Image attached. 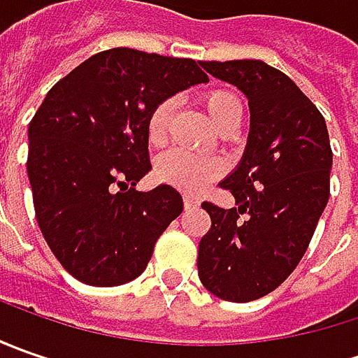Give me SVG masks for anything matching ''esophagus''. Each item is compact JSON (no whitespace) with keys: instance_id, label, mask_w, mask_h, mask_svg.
<instances>
[{"instance_id":"esophagus-1","label":"esophagus","mask_w":358,"mask_h":358,"mask_svg":"<svg viewBox=\"0 0 358 358\" xmlns=\"http://www.w3.org/2000/svg\"><path fill=\"white\" fill-rule=\"evenodd\" d=\"M183 205H185V209H195V207H199V199L191 197V195H185L183 197Z\"/></svg>"}]
</instances>
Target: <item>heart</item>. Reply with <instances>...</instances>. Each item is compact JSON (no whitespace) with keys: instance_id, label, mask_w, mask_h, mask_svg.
I'll list each match as a JSON object with an SVG mask.
<instances>
[{"instance_id":"obj_1","label":"heart","mask_w":358,"mask_h":358,"mask_svg":"<svg viewBox=\"0 0 358 358\" xmlns=\"http://www.w3.org/2000/svg\"><path fill=\"white\" fill-rule=\"evenodd\" d=\"M201 103L217 129H223L233 119H241L239 101L229 91H207L201 95ZM171 111V99H163L151 109V113L147 117V139L153 147H159L167 141ZM155 173H157L159 181L177 187L179 191L195 195V193H201L203 189H207V185L223 173V165L213 159L195 157L187 151L175 149L159 159Z\"/></svg>"}]
</instances>
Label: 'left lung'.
Listing matches in <instances>:
<instances>
[{"mask_svg":"<svg viewBox=\"0 0 358 358\" xmlns=\"http://www.w3.org/2000/svg\"><path fill=\"white\" fill-rule=\"evenodd\" d=\"M201 65L249 99L251 127L239 165L219 183L235 207L201 205L211 229L199 243V279L223 301L249 303L303 259L329 201L333 151L321 111L282 71L259 59Z\"/></svg>","mask_w":358,"mask_h":358,"instance_id":"obj_1","label":"left lung"}]
</instances>
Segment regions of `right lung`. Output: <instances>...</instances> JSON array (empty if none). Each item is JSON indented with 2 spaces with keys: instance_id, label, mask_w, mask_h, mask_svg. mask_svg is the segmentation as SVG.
<instances>
[{
  "instance_id": "1",
  "label": "right lung",
  "mask_w": 358,
  "mask_h": 358,
  "mask_svg": "<svg viewBox=\"0 0 358 358\" xmlns=\"http://www.w3.org/2000/svg\"><path fill=\"white\" fill-rule=\"evenodd\" d=\"M209 77L193 59L115 48L57 81L29 123L27 177L49 249L77 281L115 287L147 267L183 211L171 185L135 191L151 171L147 117Z\"/></svg>"
}]
</instances>
